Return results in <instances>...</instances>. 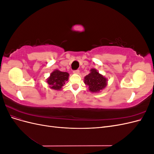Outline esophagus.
<instances>
[{
    "label": "esophagus",
    "mask_w": 154,
    "mask_h": 154,
    "mask_svg": "<svg viewBox=\"0 0 154 154\" xmlns=\"http://www.w3.org/2000/svg\"><path fill=\"white\" fill-rule=\"evenodd\" d=\"M73 72L75 73V74H79V73H80V71H79V69L74 70V71H73Z\"/></svg>",
    "instance_id": "1"
}]
</instances>
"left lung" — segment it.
Segmentation results:
<instances>
[{"mask_svg":"<svg viewBox=\"0 0 154 154\" xmlns=\"http://www.w3.org/2000/svg\"><path fill=\"white\" fill-rule=\"evenodd\" d=\"M84 82L92 92H99L106 85V79L94 69H92L91 72L85 77Z\"/></svg>","mask_w":154,"mask_h":154,"instance_id":"left-lung-1","label":"left lung"}]
</instances>
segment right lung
<instances>
[{
    "instance_id": "add662e5",
    "label": "right lung",
    "mask_w": 154,
    "mask_h": 154,
    "mask_svg": "<svg viewBox=\"0 0 154 154\" xmlns=\"http://www.w3.org/2000/svg\"><path fill=\"white\" fill-rule=\"evenodd\" d=\"M69 73L61 72L58 70H55L51 74L50 77L48 79L47 82L50 88L54 90H60L66 82L68 80Z\"/></svg>"
}]
</instances>
